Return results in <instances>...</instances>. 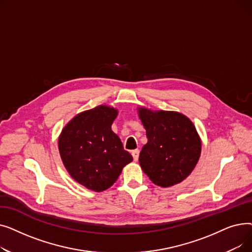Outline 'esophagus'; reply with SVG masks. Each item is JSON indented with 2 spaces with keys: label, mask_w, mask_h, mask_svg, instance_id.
<instances>
[{
  "label": "esophagus",
  "mask_w": 252,
  "mask_h": 252,
  "mask_svg": "<svg viewBox=\"0 0 252 252\" xmlns=\"http://www.w3.org/2000/svg\"><path fill=\"white\" fill-rule=\"evenodd\" d=\"M139 153H140L139 149H136V150H133V151H131V155H133V158H134V160H135V161H137V160H138V158H139Z\"/></svg>",
  "instance_id": "34e87169"
}]
</instances>
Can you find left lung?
<instances>
[{"label":"left lung","instance_id":"1","mask_svg":"<svg viewBox=\"0 0 252 252\" xmlns=\"http://www.w3.org/2000/svg\"><path fill=\"white\" fill-rule=\"evenodd\" d=\"M148 142L139 162L157 186L167 188L186 179L201 154V139L190 119L177 111L138 107Z\"/></svg>","mask_w":252,"mask_h":252}]
</instances>
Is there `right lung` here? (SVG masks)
Masks as SVG:
<instances>
[{"label":"right lung","mask_w":252,"mask_h":252,"mask_svg":"<svg viewBox=\"0 0 252 252\" xmlns=\"http://www.w3.org/2000/svg\"><path fill=\"white\" fill-rule=\"evenodd\" d=\"M117 114L116 108L99 105L76 114L59 136L58 149L66 170L89 190H107L133 161L111 129Z\"/></svg>","instance_id":"add662e5"}]
</instances>
